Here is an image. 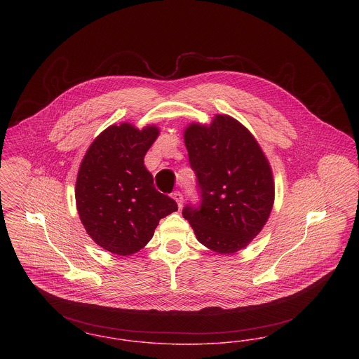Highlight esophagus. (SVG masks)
<instances>
[{
  "mask_svg": "<svg viewBox=\"0 0 359 359\" xmlns=\"http://www.w3.org/2000/svg\"><path fill=\"white\" fill-rule=\"evenodd\" d=\"M171 197L177 201V204H178V208H181L182 207V201H184V197H182V193L181 191H174L172 194H171Z\"/></svg>",
  "mask_w": 359,
  "mask_h": 359,
  "instance_id": "1",
  "label": "esophagus"
}]
</instances>
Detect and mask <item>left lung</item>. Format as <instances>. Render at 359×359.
I'll list each match as a JSON object with an SVG mask.
<instances>
[{"instance_id": "obj_1", "label": "left lung", "mask_w": 359, "mask_h": 359, "mask_svg": "<svg viewBox=\"0 0 359 359\" xmlns=\"http://www.w3.org/2000/svg\"><path fill=\"white\" fill-rule=\"evenodd\" d=\"M201 204L182 215L196 238L217 255H234L263 230L275 200L272 168L239 121L216 114L211 123L191 122L184 130Z\"/></svg>"}]
</instances>
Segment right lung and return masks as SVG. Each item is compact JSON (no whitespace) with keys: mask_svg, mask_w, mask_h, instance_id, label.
Returning <instances> with one entry per match:
<instances>
[{"mask_svg":"<svg viewBox=\"0 0 359 359\" xmlns=\"http://www.w3.org/2000/svg\"><path fill=\"white\" fill-rule=\"evenodd\" d=\"M159 136L156 125H110L88 147L76 178V207L96 245L130 256L151 241L159 220L178 210L156 191L144 156Z\"/></svg>","mask_w":359,"mask_h":359,"instance_id":"1","label":"right lung"}]
</instances>
